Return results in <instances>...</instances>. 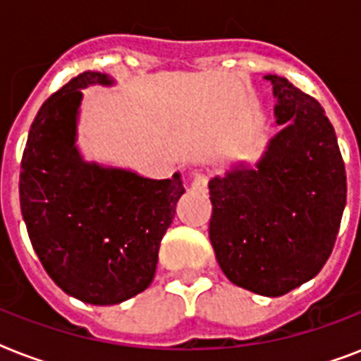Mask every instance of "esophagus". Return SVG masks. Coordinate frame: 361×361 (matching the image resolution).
<instances>
[{
    "label": "esophagus",
    "mask_w": 361,
    "mask_h": 361,
    "mask_svg": "<svg viewBox=\"0 0 361 361\" xmlns=\"http://www.w3.org/2000/svg\"><path fill=\"white\" fill-rule=\"evenodd\" d=\"M191 187L198 192L206 191V189H208V174H204V172H195L191 180Z\"/></svg>",
    "instance_id": "1"
}]
</instances>
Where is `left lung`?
I'll return each instance as SVG.
<instances>
[{
    "mask_svg": "<svg viewBox=\"0 0 361 361\" xmlns=\"http://www.w3.org/2000/svg\"><path fill=\"white\" fill-rule=\"evenodd\" d=\"M264 78L281 130L252 169L240 163L209 180V241L234 285L275 298L313 279L331 255L347 176L319 101L283 76Z\"/></svg>",
    "mask_w": 361,
    "mask_h": 361,
    "instance_id": "obj_1",
    "label": "left lung"
}]
</instances>
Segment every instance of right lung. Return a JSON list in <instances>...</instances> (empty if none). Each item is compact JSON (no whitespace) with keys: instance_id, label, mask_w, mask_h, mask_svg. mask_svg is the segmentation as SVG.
Instances as JSON below:
<instances>
[{"instance_id":"add662e5","label":"right lung","mask_w":361,"mask_h":361,"mask_svg":"<svg viewBox=\"0 0 361 361\" xmlns=\"http://www.w3.org/2000/svg\"><path fill=\"white\" fill-rule=\"evenodd\" d=\"M114 84L86 71L48 97L20 172V208L37 257L65 294L92 305L121 303L149 286L185 192L180 172L152 180L84 159L76 144L82 90Z\"/></svg>"}]
</instances>
